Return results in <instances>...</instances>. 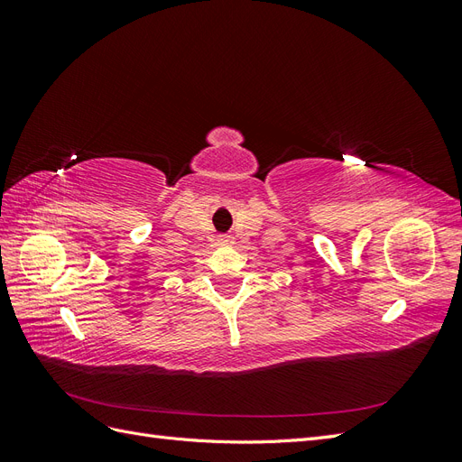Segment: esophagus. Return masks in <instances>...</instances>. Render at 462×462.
<instances>
[{
  "mask_svg": "<svg viewBox=\"0 0 462 462\" xmlns=\"http://www.w3.org/2000/svg\"><path fill=\"white\" fill-rule=\"evenodd\" d=\"M223 241H226V243H227V241H229V236H226V239H223Z\"/></svg>",
  "mask_w": 462,
  "mask_h": 462,
  "instance_id": "obj_1",
  "label": "esophagus"
}]
</instances>
